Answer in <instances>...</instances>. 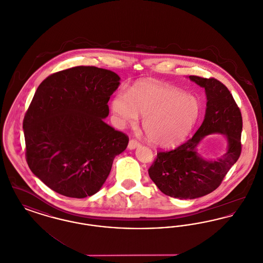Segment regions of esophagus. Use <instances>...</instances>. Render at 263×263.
Listing matches in <instances>:
<instances>
[{
  "label": "esophagus",
  "instance_id": "esophagus-1",
  "mask_svg": "<svg viewBox=\"0 0 263 263\" xmlns=\"http://www.w3.org/2000/svg\"><path fill=\"white\" fill-rule=\"evenodd\" d=\"M139 145H140V144H139V142H138V141H136L135 139H131V140L129 141V144H128V149L133 150V149L137 148Z\"/></svg>",
  "mask_w": 263,
  "mask_h": 263
}]
</instances>
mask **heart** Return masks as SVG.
Here are the masks:
<instances>
[{
    "label": "heart",
    "mask_w": 263,
    "mask_h": 263,
    "mask_svg": "<svg viewBox=\"0 0 263 263\" xmlns=\"http://www.w3.org/2000/svg\"><path fill=\"white\" fill-rule=\"evenodd\" d=\"M116 125L134 124L144 116L143 130L152 144L171 148L182 142L196 124L201 112L198 100L168 85L139 83L128 95L119 92L111 101Z\"/></svg>",
    "instance_id": "obj_1"
}]
</instances>
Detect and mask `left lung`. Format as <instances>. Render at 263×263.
I'll return each mask as SVG.
<instances>
[{
	"mask_svg": "<svg viewBox=\"0 0 263 263\" xmlns=\"http://www.w3.org/2000/svg\"><path fill=\"white\" fill-rule=\"evenodd\" d=\"M205 88L207 104L205 117L196 133L175 150L161 151L149 168V175L163 194L178 199H194L219 187L241 152L242 118L232 93L214 78L189 76ZM219 133L227 137L228 148L220 158L204 160L197 153L201 139Z\"/></svg>",
	"mask_w": 263,
	"mask_h": 263,
	"instance_id": "obj_1",
	"label": "left lung"
}]
</instances>
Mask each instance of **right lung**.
<instances>
[{
    "mask_svg": "<svg viewBox=\"0 0 263 263\" xmlns=\"http://www.w3.org/2000/svg\"><path fill=\"white\" fill-rule=\"evenodd\" d=\"M112 71L78 66L47 77L25 113V158L55 192L85 198L100 190L129 138L106 124L108 100L119 86Z\"/></svg>",
    "mask_w": 263,
    "mask_h": 263,
    "instance_id": "add662e5",
    "label": "right lung"
}]
</instances>
